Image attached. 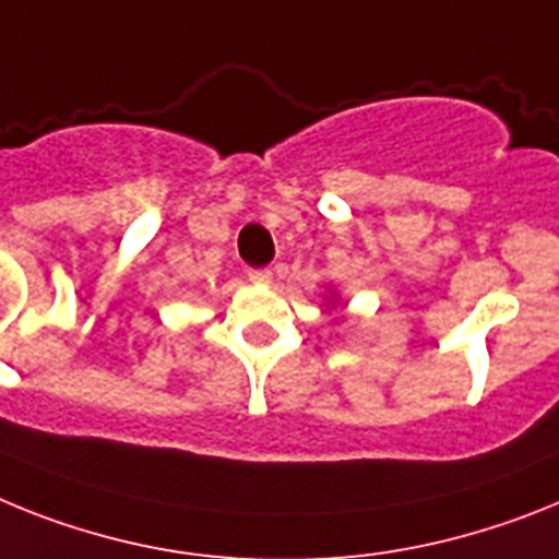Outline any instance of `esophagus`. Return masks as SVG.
I'll use <instances>...</instances> for the list:
<instances>
[{"label": "esophagus", "mask_w": 559, "mask_h": 559, "mask_svg": "<svg viewBox=\"0 0 559 559\" xmlns=\"http://www.w3.org/2000/svg\"><path fill=\"white\" fill-rule=\"evenodd\" d=\"M247 278H250L252 284H270L272 270H266V266H258V270H247Z\"/></svg>", "instance_id": "34e87169"}]
</instances>
